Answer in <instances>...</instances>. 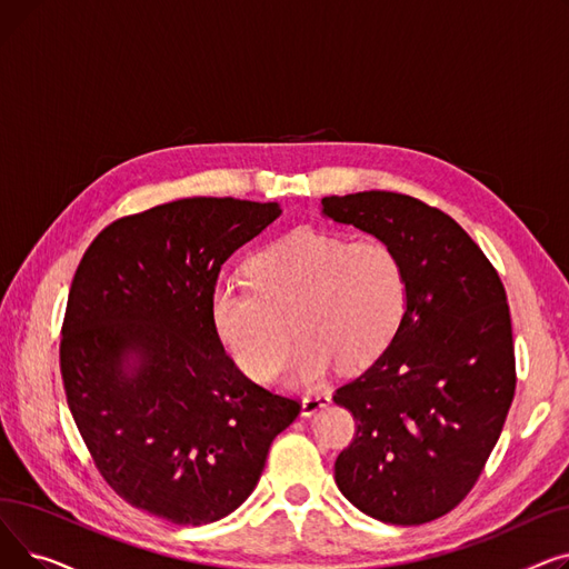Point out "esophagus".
Listing matches in <instances>:
<instances>
[{
    "label": "esophagus",
    "mask_w": 569,
    "mask_h": 569,
    "mask_svg": "<svg viewBox=\"0 0 569 569\" xmlns=\"http://www.w3.org/2000/svg\"><path fill=\"white\" fill-rule=\"evenodd\" d=\"M330 401H332V399H330V395H327V392L309 395V397L302 399V415H305V417H311V415L320 412L322 408L330 406Z\"/></svg>",
    "instance_id": "1"
}]
</instances>
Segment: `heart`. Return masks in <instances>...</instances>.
<instances>
[{"label": "heart", "mask_w": 569, "mask_h": 569, "mask_svg": "<svg viewBox=\"0 0 569 569\" xmlns=\"http://www.w3.org/2000/svg\"><path fill=\"white\" fill-rule=\"evenodd\" d=\"M249 288L219 286L209 318L234 365L256 382L288 362L290 330L300 337L288 382L309 387L339 362H373L406 313V277L397 251L378 237L300 228L247 262Z\"/></svg>", "instance_id": "heart-1"}]
</instances>
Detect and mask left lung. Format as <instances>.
<instances>
[{
    "instance_id": "1",
    "label": "left lung",
    "mask_w": 569,
    "mask_h": 569,
    "mask_svg": "<svg viewBox=\"0 0 569 569\" xmlns=\"http://www.w3.org/2000/svg\"><path fill=\"white\" fill-rule=\"evenodd\" d=\"M320 214L390 244L406 277L397 335L335 395L357 422L337 487L378 521H433L477 482L515 399L505 288L455 219L410 196H327Z\"/></svg>"
}]
</instances>
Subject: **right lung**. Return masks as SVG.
I'll list each match as a JSON object with an SVG mask.
<instances>
[{"instance_id":"add662e5","label":"right lung","mask_w":569,"mask_h":569,"mask_svg":"<svg viewBox=\"0 0 569 569\" xmlns=\"http://www.w3.org/2000/svg\"><path fill=\"white\" fill-rule=\"evenodd\" d=\"M279 202L182 198L110 223L84 251L62 330V380L103 480L179 526L214 523L256 489L300 403L249 380L209 300L221 264Z\"/></svg>"}]
</instances>
